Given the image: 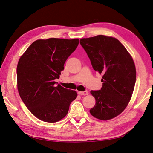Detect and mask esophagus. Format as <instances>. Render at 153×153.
<instances>
[{
	"label": "esophagus",
	"instance_id": "34e87169",
	"mask_svg": "<svg viewBox=\"0 0 153 153\" xmlns=\"http://www.w3.org/2000/svg\"><path fill=\"white\" fill-rule=\"evenodd\" d=\"M78 93L80 95H84L85 96V95H87L88 92L87 91H78Z\"/></svg>",
	"mask_w": 153,
	"mask_h": 153
}]
</instances>
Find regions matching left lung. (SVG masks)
<instances>
[{
  "label": "left lung",
  "instance_id": "obj_1",
  "mask_svg": "<svg viewBox=\"0 0 153 153\" xmlns=\"http://www.w3.org/2000/svg\"><path fill=\"white\" fill-rule=\"evenodd\" d=\"M80 43L94 70L102 75L101 90L91 91L96 104L91 114L107 121L121 114L131 100L136 82V68L131 55L113 37L98 35L82 38Z\"/></svg>",
  "mask_w": 153,
  "mask_h": 153
}]
</instances>
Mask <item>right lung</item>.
Here are the masks:
<instances>
[{"instance_id": "right-lung-1", "label": "right lung", "mask_w": 153, "mask_h": 153, "mask_svg": "<svg viewBox=\"0 0 153 153\" xmlns=\"http://www.w3.org/2000/svg\"><path fill=\"white\" fill-rule=\"evenodd\" d=\"M79 39L49 38L34 41L20 57L16 68L18 93L35 117L56 123L67 115L77 97L55 80L59 78L64 64L75 51Z\"/></svg>"}]
</instances>
